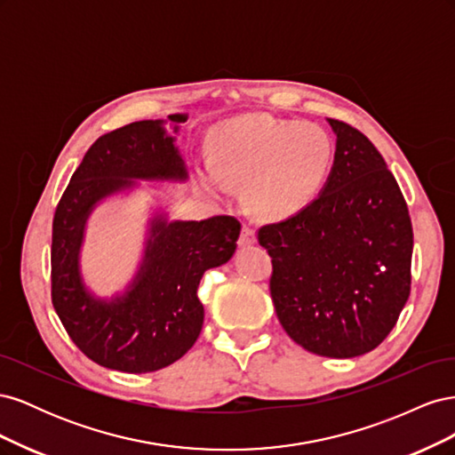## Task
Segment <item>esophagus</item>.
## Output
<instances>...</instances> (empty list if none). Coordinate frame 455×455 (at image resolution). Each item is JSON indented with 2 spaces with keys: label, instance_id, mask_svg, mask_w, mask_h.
<instances>
[{
  "label": "esophagus",
  "instance_id": "1",
  "mask_svg": "<svg viewBox=\"0 0 455 455\" xmlns=\"http://www.w3.org/2000/svg\"><path fill=\"white\" fill-rule=\"evenodd\" d=\"M256 243V233L251 226H243V231H241V237H239V244L241 246H251Z\"/></svg>",
  "mask_w": 455,
  "mask_h": 455
}]
</instances>
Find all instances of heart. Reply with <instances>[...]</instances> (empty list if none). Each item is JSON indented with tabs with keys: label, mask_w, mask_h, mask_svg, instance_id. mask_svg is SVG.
Instances as JSON below:
<instances>
[{
	"label": "heart",
	"mask_w": 455,
	"mask_h": 455,
	"mask_svg": "<svg viewBox=\"0 0 455 455\" xmlns=\"http://www.w3.org/2000/svg\"><path fill=\"white\" fill-rule=\"evenodd\" d=\"M336 148L313 123L243 116L220 123L209 144V163L197 169L206 194L229 197L244 182L252 209L267 218L304 211L332 171Z\"/></svg>",
	"instance_id": "1"
}]
</instances>
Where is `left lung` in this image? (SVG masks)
<instances>
[{"mask_svg": "<svg viewBox=\"0 0 455 455\" xmlns=\"http://www.w3.org/2000/svg\"><path fill=\"white\" fill-rule=\"evenodd\" d=\"M328 125L336 156L319 197L259 228L258 241L284 332L309 353L351 359L376 349L406 306L414 233L376 146L347 123Z\"/></svg>", "mask_w": 455, "mask_h": 455, "instance_id": "1", "label": "left lung"}]
</instances>
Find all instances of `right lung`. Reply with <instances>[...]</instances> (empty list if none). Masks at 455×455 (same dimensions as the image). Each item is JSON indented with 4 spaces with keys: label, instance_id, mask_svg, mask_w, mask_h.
<instances>
[{
    "label": "right lung",
    "instance_id": "add662e5",
    "mask_svg": "<svg viewBox=\"0 0 455 455\" xmlns=\"http://www.w3.org/2000/svg\"><path fill=\"white\" fill-rule=\"evenodd\" d=\"M188 114H172L174 134ZM167 121L146 119L100 136L76 169L52 220L51 296L68 336L91 361L109 370L146 374L176 363L197 341L204 309L203 273L231 259L241 224L233 216L148 222L144 254L125 291L91 292L81 273L87 220L104 199L139 182H186L188 169Z\"/></svg>",
    "mask_w": 455,
    "mask_h": 455
}]
</instances>
